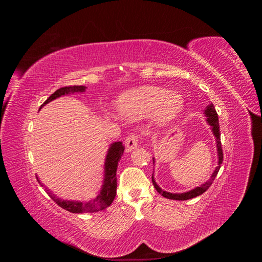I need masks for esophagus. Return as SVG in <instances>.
<instances>
[{"label":"esophagus","mask_w":262,"mask_h":262,"mask_svg":"<svg viewBox=\"0 0 262 262\" xmlns=\"http://www.w3.org/2000/svg\"><path fill=\"white\" fill-rule=\"evenodd\" d=\"M125 143V148H126V152H130L133 148H136L139 143H140V137L136 133H131L130 136H128V138L125 139L124 141Z\"/></svg>","instance_id":"1"}]
</instances>
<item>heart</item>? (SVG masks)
Returning <instances> with one entry per match:
<instances>
[{"mask_svg":"<svg viewBox=\"0 0 262 262\" xmlns=\"http://www.w3.org/2000/svg\"><path fill=\"white\" fill-rule=\"evenodd\" d=\"M180 96L160 87L144 86L124 93L117 101L119 114L128 119H138L155 114L158 120L169 121L181 110Z\"/></svg>","mask_w":262,"mask_h":262,"instance_id":"b5f03b06","label":"heart"}]
</instances>
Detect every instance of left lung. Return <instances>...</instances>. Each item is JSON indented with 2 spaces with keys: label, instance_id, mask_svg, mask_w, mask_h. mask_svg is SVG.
Returning a JSON list of instances; mask_svg holds the SVG:
<instances>
[{
  "label": "left lung",
  "instance_id": "obj_1",
  "mask_svg": "<svg viewBox=\"0 0 262 262\" xmlns=\"http://www.w3.org/2000/svg\"><path fill=\"white\" fill-rule=\"evenodd\" d=\"M205 116H207V121L211 124L212 126V130L214 136L216 138V143H217V154H219V166L214 170V172L212 173L211 179L205 182L204 185L200 186V187H196L195 189L191 190V191H188L185 193H170V192H166L163 191V190L156 185V182L152 176V182L155 187V189L157 190V192H160L164 198H167V199H171V200H189V199H192V198H195L198 195H201L202 193H204L207 190L211 187V185L213 184L214 179H215L217 172L221 168V164L223 163V149H222V144H221V132H220V124H219V116L216 114V110L214 108L213 105H210L207 110H205Z\"/></svg>",
  "mask_w": 262,
  "mask_h": 262
}]
</instances>
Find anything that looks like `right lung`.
<instances>
[{
	"mask_svg": "<svg viewBox=\"0 0 262 262\" xmlns=\"http://www.w3.org/2000/svg\"><path fill=\"white\" fill-rule=\"evenodd\" d=\"M85 90L86 87L82 85L61 87V89L57 90L53 94H51V96L43 102L41 107L45 106L46 104H48L49 101L62 96V95L70 94V93L84 92ZM123 152H124V146L122 145V142H115V143L110 146L108 150V155L106 157V163H105L104 185H102V189L100 190L99 194L95 198L93 202L82 203V202H74V201H64V200L57 199L54 195L49 193L51 199L57 203L59 207L71 213H92V212H98L101 210H105L113 203L117 193L116 171L118 167V162L120 161L121 156L123 155Z\"/></svg>",
	"mask_w": 262,
	"mask_h": 262,
	"instance_id": "add662e5",
	"label": "right lung"
}]
</instances>
